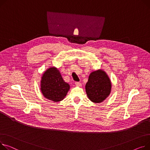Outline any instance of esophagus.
Returning <instances> with one entry per match:
<instances>
[{
	"label": "esophagus",
	"instance_id": "obj_1",
	"mask_svg": "<svg viewBox=\"0 0 150 150\" xmlns=\"http://www.w3.org/2000/svg\"><path fill=\"white\" fill-rule=\"evenodd\" d=\"M75 85H76V86H78V87L81 86V84L79 82H75Z\"/></svg>",
	"mask_w": 150,
	"mask_h": 150
}]
</instances>
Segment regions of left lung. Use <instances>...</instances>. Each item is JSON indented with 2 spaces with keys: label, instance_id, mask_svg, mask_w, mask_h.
<instances>
[{
  "label": "left lung",
  "instance_id": "obj_1",
  "mask_svg": "<svg viewBox=\"0 0 150 150\" xmlns=\"http://www.w3.org/2000/svg\"><path fill=\"white\" fill-rule=\"evenodd\" d=\"M111 87L112 84L107 74L102 70H98L90 74L86 91L90 100L99 103L110 93Z\"/></svg>",
  "mask_w": 150,
  "mask_h": 150
}]
</instances>
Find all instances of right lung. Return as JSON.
Masks as SVG:
<instances>
[{"label": "right lung", "instance_id": "add662e5", "mask_svg": "<svg viewBox=\"0 0 150 150\" xmlns=\"http://www.w3.org/2000/svg\"><path fill=\"white\" fill-rule=\"evenodd\" d=\"M70 88L56 67L49 68L43 74L41 79V91L43 96L54 102L62 101Z\"/></svg>", "mask_w": 150, "mask_h": 150}]
</instances>
